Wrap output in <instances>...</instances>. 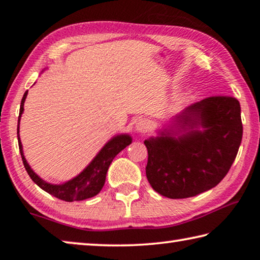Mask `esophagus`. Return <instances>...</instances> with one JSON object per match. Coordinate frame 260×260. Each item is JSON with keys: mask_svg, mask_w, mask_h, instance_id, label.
I'll use <instances>...</instances> for the list:
<instances>
[{"mask_svg": "<svg viewBox=\"0 0 260 260\" xmlns=\"http://www.w3.org/2000/svg\"><path fill=\"white\" fill-rule=\"evenodd\" d=\"M149 128H150V121L148 119H140L136 124V131L140 133H147Z\"/></svg>", "mask_w": 260, "mask_h": 260, "instance_id": "34e87169", "label": "esophagus"}]
</instances>
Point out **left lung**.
Here are the masks:
<instances>
[{"label":"left lung","instance_id":"8db88e82","mask_svg":"<svg viewBox=\"0 0 260 260\" xmlns=\"http://www.w3.org/2000/svg\"><path fill=\"white\" fill-rule=\"evenodd\" d=\"M189 132L175 139L161 133L144 141L149 183L169 199H187L213 188L226 177L239 151L243 126L240 102L233 96L202 100L177 117ZM201 124L203 132L193 129ZM167 132V131H166Z\"/></svg>","mask_w":260,"mask_h":260}]
</instances>
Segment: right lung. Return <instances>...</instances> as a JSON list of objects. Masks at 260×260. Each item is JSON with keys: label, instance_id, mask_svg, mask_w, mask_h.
<instances>
[{"label": "right lung", "instance_id": "1", "mask_svg": "<svg viewBox=\"0 0 260 260\" xmlns=\"http://www.w3.org/2000/svg\"><path fill=\"white\" fill-rule=\"evenodd\" d=\"M26 96H27V90L25 91L23 99H21L18 117V131H17V134H18V146L21 159H23L25 170L26 172L28 173L29 178L32 179L39 187L43 189V190L65 202L82 201L98 195L101 191V189L104 186L108 169L110 164H111V161L113 160V158L116 157L122 149L131 144L132 139L128 135L116 136V138H113L111 141H109V142L105 144L102 150L99 152V155L94 158V160L91 161L90 164L78 175V177L70 180V181L65 182L64 184L47 183L30 170L29 165L27 164V161H26L24 157L23 148H21V142L19 139V120L21 113L24 111V102Z\"/></svg>", "mask_w": 260, "mask_h": 260}]
</instances>
